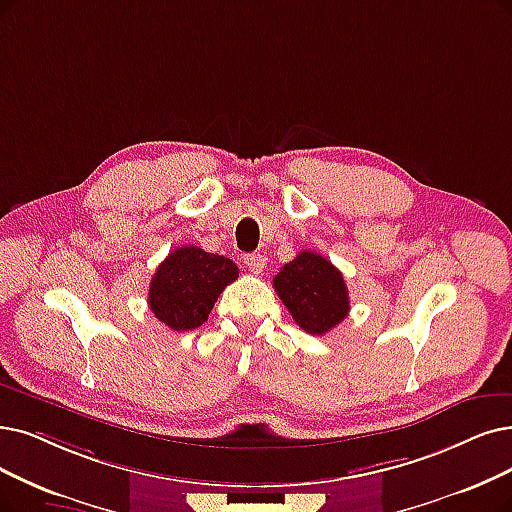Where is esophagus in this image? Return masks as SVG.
<instances>
[{
	"label": "esophagus",
	"mask_w": 512,
	"mask_h": 512,
	"mask_svg": "<svg viewBox=\"0 0 512 512\" xmlns=\"http://www.w3.org/2000/svg\"><path fill=\"white\" fill-rule=\"evenodd\" d=\"M243 262H245V267H248L256 275H260L264 271V267H267V258H264L262 254H256V252L254 254H245Z\"/></svg>",
	"instance_id": "1"
}]
</instances>
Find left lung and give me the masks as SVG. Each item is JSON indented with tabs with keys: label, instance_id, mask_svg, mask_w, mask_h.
<instances>
[{
	"label": "left lung",
	"instance_id": "obj_1",
	"mask_svg": "<svg viewBox=\"0 0 512 512\" xmlns=\"http://www.w3.org/2000/svg\"><path fill=\"white\" fill-rule=\"evenodd\" d=\"M273 288L304 332L323 336L351 311L349 288L334 264L304 250L275 275Z\"/></svg>",
	"mask_w": 512,
	"mask_h": 512
}]
</instances>
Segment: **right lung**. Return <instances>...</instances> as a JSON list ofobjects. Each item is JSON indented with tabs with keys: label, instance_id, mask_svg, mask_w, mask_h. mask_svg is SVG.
<instances>
[{
	"label": "right lung",
	"instance_id": "add662e5",
	"mask_svg": "<svg viewBox=\"0 0 512 512\" xmlns=\"http://www.w3.org/2000/svg\"><path fill=\"white\" fill-rule=\"evenodd\" d=\"M237 277L233 260L197 245H182L157 267L149 285V306L170 330L189 332L208 321L214 302Z\"/></svg>",
	"mask_w": 512,
	"mask_h": 512
}]
</instances>
